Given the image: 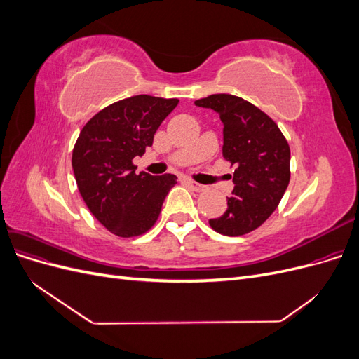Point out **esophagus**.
<instances>
[{"mask_svg":"<svg viewBox=\"0 0 359 359\" xmlns=\"http://www.w3.org/2000/svg\"><path fill=\"white\" fill-rule=\"evenodd\" d=\"M187 184L190 186V189L194 190V191H203V190H206V186H203V184H199V182H196V181L187 180Z\"/></svg>","mask_w":359,"mask_h":359,"instance_id":"esophagus-1","label":"esophagus"}]
</instances>
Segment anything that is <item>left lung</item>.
<instances>
[{
  "label": "left lung",
  "instance_id": "obj_1",
  "mask_svg": "<svg viewBox=\"0 0 359 359\" xmlns=\"http://www.w3.org/2000/svg\"><path fill=\"white\" fill-rule=\"evenodd\" d=\"M194 104L212 109L223 123V157L235 165L227 210L210 220L215 232H252L273 214L290 180V148L278 126L241 97L212 94Z\"/></svg>",
  "mask_w": 359,
  "mask_h": 359
}]
</instances>
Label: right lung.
Wrapping results in <instances>:
<instances>
[{
  "label": "right lung",
  "mask_w": 359,
  "mask_h": 359,
  "mask_svg": "<svg viewBox=\"0 0 359 359\" xmlns=\"http://www.w3.org/2000/svg\"><path fill=\"white\" fill-rule=\"evenodd\" d=\"M180 100L140 94L95 114L76 140L72 166L76 184L93 215L123 236L145 233L158 219L177 177L136 175L133 158L142 156Z\"/></svg>",
  "instance_id": "right-lung-1"
}]
</instances>
